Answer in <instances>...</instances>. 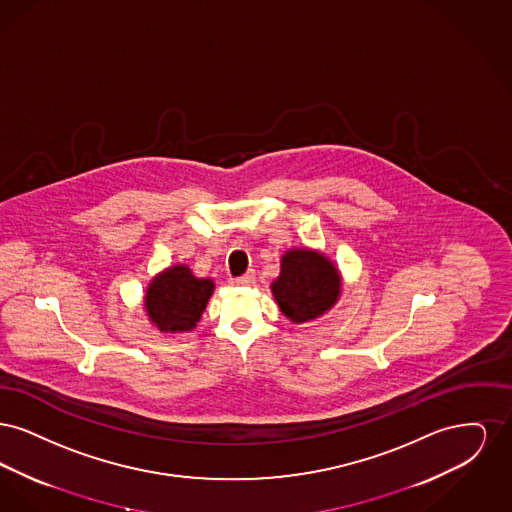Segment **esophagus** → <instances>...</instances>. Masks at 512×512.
Instances as JSON below:
<instances>
[{"mask_svg":"<svg viewBox=\"0 0 512 512\" xmlns=\"http://www.w3.org/2000/svg\"><path fill=\"white\" fill-rule=\"evenodd\" d=\"M232 284H234V286H251V284H255V272H253V270L245 272L244 276L234 278Z\"/></svg>","mask_w":512,"mask_h":512,"instance_id":"1","label":"esophagus"}]
</instances>
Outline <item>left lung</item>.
Returning <instances> with one entry per match:
<instances>
[{
	"instance_id": "obj_1",
	"label": "left lung",
	"mask_w": 512,
	"mask_h": 512,
	"mask_svg": "<svg viewBox=\"0 0 512 512\" xmlns=\"http://www.w3.org/2000/svg\"><path fill=\"white\" fill-rule=\"evenodd\" d=\"M270 292L293 324L317 320L340 301V268L318 249L293 247L282 255Z\"/></svg>"
}]
</instances>
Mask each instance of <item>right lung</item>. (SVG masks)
Listing matches in <instances>:
<instances>
[{
  "label": "right lung",
  "instance_id": "right-lung-1",
  "mask_svg": "<svg viewBox=\"0 0 512 512\" xmlns=\"http://www.w3.org/2000/svg\"><path fill=\"white\" fill-rule=\"evenodd\" d=\"M213 292V278H197L188 265H172L155 274L147 284V320L159 332L172 336L192 332Z\"/></svg>",
  "mask_w": 512,
  "mask_h": 512
}]
</instances>
